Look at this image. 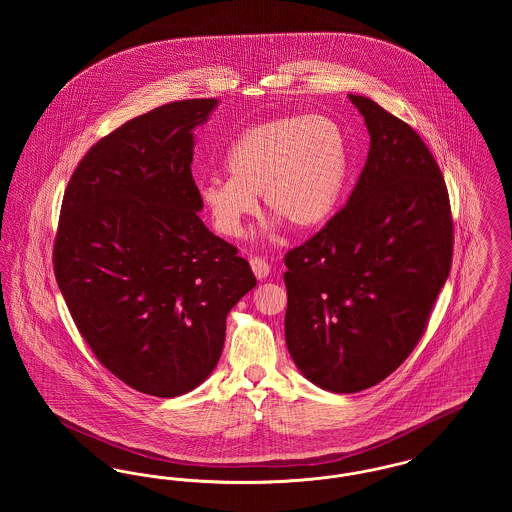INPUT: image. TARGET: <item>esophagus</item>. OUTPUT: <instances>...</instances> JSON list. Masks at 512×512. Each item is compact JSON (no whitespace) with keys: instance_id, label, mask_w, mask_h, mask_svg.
Returning <instances> with one entry per match:
<instances>
[{"instance_id":"esophagus-1","label":"esophagus","mask_w":512,"mask_h":512,"mask_svg":"<svg viewBox=\"0 0 512 512\" xmlns=\"http://www.w3.org/2000/svg\"><path fill=\"white\" fill-rule=\"evenodd\" d=\"M249 265H251L255 276H257L259 280H265V278H267L268 272H270V263H268L267 259H263V257H251Z\"/></svg>"}]
</instances>
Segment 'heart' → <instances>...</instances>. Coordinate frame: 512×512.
<instances>
[{
  "instance_id": "b5f03b06",
  "label": "heart",
  "mask_w": 512,
  "mask_h": 512,
  "mask_svg": "<svg viewBox=\"0 0 512 512\" xmlns=\"http://www.w3.org/2000/svg\"><path fill=\"white\" fill-rule=\"evenodd\" d=\"M230 176L201 182L199 197L222 236L238 238L263 194L268 211L297 230L334 217L349 176L340 124L324 115H292L245 128L228 149Z\"/></svg>"
}]
</instances>
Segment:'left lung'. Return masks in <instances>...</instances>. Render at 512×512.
<instances>
[{"mask_svg": "<svg viewBox=\"0 0 512 512\" xmlns=\"http://www.w3.org/2000/svg\"><path fill=\"white\" fill-rule=\"evenodd\" d=\"M370 149L347 203L284 257L286 343L322 390L376 386L413 353L453 261V217L432 151L365 96Z\"/></svg>", "mask_w": 512, "mask_h": 512, "instance_id": "8db88e82", "label": "left lung"}]
</instances>
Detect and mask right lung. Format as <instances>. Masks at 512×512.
<instances>
[{"mask_svg": "<svg viewBox=\"0 0 512 512\" xmlns=\"http://www.w3.org/2000/svg\"><path fill=\"white\" fill-rule=\"evenodd\" d=\"M217 99L130 119L82 157L65 188L53 272L80 336L126 386L197 388L217 366L226 315L257 280L203 224L194 130Z\"/></svg>", "mask_w": 512, "mask_h": 512, "instance_id": "add662e5", "label": "right lung"}]
</instances>
